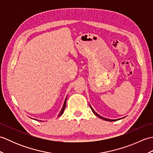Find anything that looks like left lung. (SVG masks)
<instances>
[{
	"mask_svg": "<svg viewBox=\"0 0 153 153\" xmlns=\"http://www.w3.org/2000/svg\"><path fill=\"white\" fill-rule=\"evenodd\" d=\"M90 108H91V110L93 111V112L97 116H98L99 118H100V119H102V120H106V121H109V122H114V121H117V120H120V119H122L123 118H120V119H117V120H111V119H108V118H104V117H102L101 116H100L99 114H97L95 110H94L93 109V108L91 106V105H90Z\"/></svg>",
	"mask_w": 153,
	"mask_h": 153,
	"instance_id": "8db88e82",
	"label": "left lung"
}]
</instances>
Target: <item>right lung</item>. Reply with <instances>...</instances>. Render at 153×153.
<instances>
[{"mask_svg":"<svg viewBox=\"0 0 153 153\" xmlns=\"http://www.w3.org/2000/svg\"><path fill=\"white\" fill-rule=\"evenodd\" d=\"M66 100H67V97L66 98V99H65V100H64V105H63V106H62V109H61V111H60V114H58V117H59V116H60L62 114L64 113V109H65V108H66ZM34 120H36V119H34ZM41 122H42L41 120Z\"/></svg>","mask_w":153,"mask_h":153,"instance_id":"1","label":"right lung"}]
</instances>
